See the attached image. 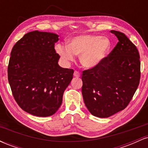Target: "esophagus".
I'll return each instance as SVG.
<instances>
[{
  "mask_svg": "<svg viewBox=\"0 0 148 148\" xmlns=\"http://www.w3.org/2000/svg\"><path fill=\"white\" fill-rule=\"evenodd\" d=\"M74 76H75V77H80L81 76V74H80V72L79 71H74Z\"/></svg>",
  "mask_w": 148,
  "mask_h": 148,
  "instance_id": "1",
  "label": "esophagus"
}]
</instances>
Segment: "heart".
I'll return each instance as SVG.
<instances>
[{"mask_svg":"<svg viewBox=\"0 0 148 148\" xmlns=\"http://www.w3.org/2000/svg\"><path fill=\"white\" fill-rule=\"evenodd\" d=\"M111 42L107 37L95 35H84L74 37L69 45L58 44L56 50L64 62H71L80 54V62L86 68L99 64L109 51Z\"/></svg>","mask_w":148,"mask_h":148,"instance_id":"obj_1","label":"heart"}]
</instances>
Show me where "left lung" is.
I'll return each instance as SVG.
<instances>
[{
	"label": "left lung",
	"mask_w": 148,
	"mask_h": 148,
	"mask_svg": "<svg viewBox=\"0 0 148 148\" xmlns=\"http://www.w3.org/2000/svg\"><path fill=\"white\" fill-rule=\"evenodd\" d=\"M111 33L118 42L99 64L82 72V95L92 115L108 118L123 111L140 83V56L136 47L125 34Z\"/></svg>",
	"instance_id": "obj_1"
}]
</instances>
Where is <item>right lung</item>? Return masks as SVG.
Here are the masks:
<instances>
[{
	"mask_svg": "<svg viewBox=\"0 0 148 148\" xmlns=\"http://www.w3.org/2000/svg\"><path fill=\"white\" fill-rule=\"evenodd\" d=\"M56 34L35 30L15 44L8 67V81L15 101L23 111L38 117L53 115L62 104L74 69L58 64Z\"/></svg>",
	"mask_w": 148,
	"mask_h": 148,
	"instance_id": "obj_1",
	"label": "right lung"
}]
</instances>
